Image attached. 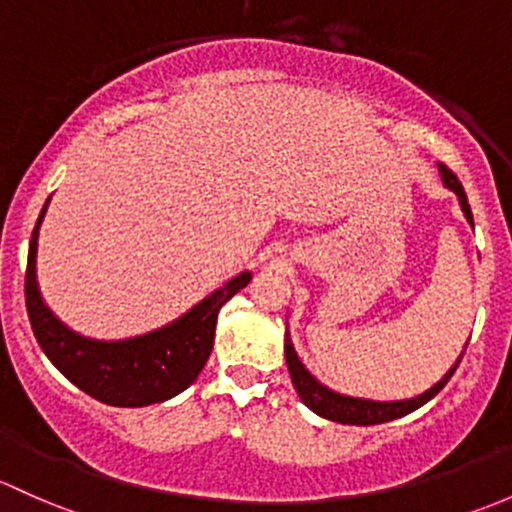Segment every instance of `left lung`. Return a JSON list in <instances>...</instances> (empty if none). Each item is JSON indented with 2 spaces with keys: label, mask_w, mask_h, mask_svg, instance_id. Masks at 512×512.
<instances>
[{
  "label": "left lung",
  "mask_w": 512,
  "mask_h": 512,
  "mask_svg": "<svg viewBox=\"0 0 512 512\" xmlns=\"http://www.w3.org/2000/svg\"><path fill=\"white\" fill-rule=\"evenodd\" d=\"M439 176H441V181H444V186L449 188V191L456 193L461 211H464L466 220L473 225V213L469 206V198H466V191H464V186H461V181L456 179L454 171L446 169L444 164H439ZM464 353H466V348L461 351L459 358H456V363L451 365L449 373H446L437 385H432L427 392H422V395L410 397V400H397V402H375V400H363V397L341 395V392L321 385L319 380H316L314 375L304 368V363L299 360L297 351H294L292 338H289V328H287V333H284V358H287L289 375H292L294 390L299 392L301 402H304L311 412L319 414V417L331 419V422H341V424H358V427H370V424L390 422V419L405 417V414H410L414 410H419L422 405H427V402L441 390V387L449 383V378L454 375V370L459 368Z\"/></svg>",
  "instance_id": "8db88e82"
}]
</instances>
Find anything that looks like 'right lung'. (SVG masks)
Wrapping results in <instances>:
<instances>
[{
	"mask_svg": "<svg viewBox=\"0 0 512 512\" xmlns=\"http://www.w3.org/2000/svg\"><path fill=\"white\" fill-rule=\"evenodd\" d=\"M48 201L43 203L36 228L31 233L24 284L26 311H29L31 328H34L41 351L75 387L105 405L147 407L184 392L198 378L213 351L220 306L233 299L240 289H245L252 274H238L206 299L198 301L184 316L144 336L122 338V341H98V338L80 336L48 309L36 282L39 228Z\"/></svg>",
	"mask_w": 512,
	"mask_h": 512,
	"instance_id": "add662e5",
	"label": "right lung"
}]
</instances>
